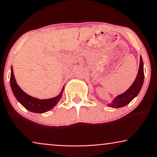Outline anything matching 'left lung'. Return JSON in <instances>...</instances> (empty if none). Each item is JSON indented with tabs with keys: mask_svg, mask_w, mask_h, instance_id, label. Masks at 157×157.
I'll return each mask as SVG.
<instances>
[{
	"mask_svg": "<svg viewBox=\"0 0 157 157\" xmlns=\"http://www.w3.org/2000/svg\"><path fill=\"white\" fill-rule=\"evenodd\" d=\"M144 63L142 58L140 57V63H139V71L137 74L136 78L135 79L134 82L131 86L129 89L126 91L121 95L117 96L114 98L112 103L109 104L110 107L113 108H120V107L125 106L126 105L132 101L136 96L138 95L139 91L142 87L144 83Z\"/></svg>",
	"mask_w": 157,
	"mask_h": 157,
	"instance_id": "left-lung-1",
	"label": "left lung"
}]
</instances>
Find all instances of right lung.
Masks as SVG:
<instances>
[{
  "mask_svg": "<svg viewBox=\"0 0 157 157\" xmlns=\"http://www.w3.org/2000/svg\"><path fill=\"white\" fill-rule=\"evenodd\" d=\"M10 87L16 99L25 107L28 110L33 113H45L46 111L51 110L56 105L58 104L62 96L63 88L62 91L57 96L54 98H49V99H38V98L32 97L28 95L18 86L17 84L16 79H15L13 70L11 67V73H10Z\"/></svg>",
  "mask_w": 157,
  "mask_h": 157,
  "instance_id": "1",
  "label": "right lung"
}]
</instances>
